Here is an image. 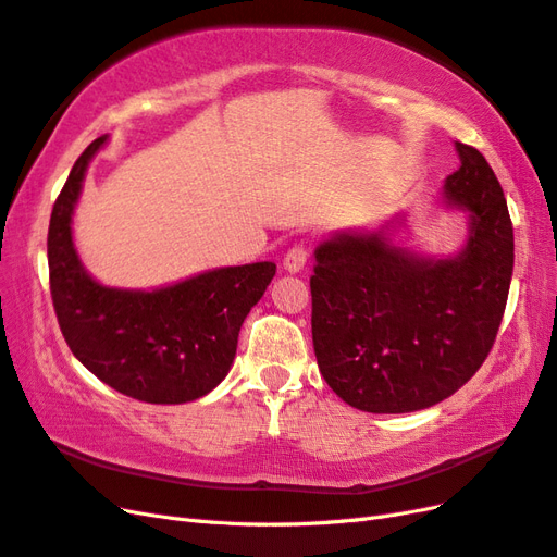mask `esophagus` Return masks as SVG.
<instances>
[{
  "instance_id": "34e87169",
  "label": "esophagus",
  "mask_w": 557,
  "mask_h": 557,
  "mask_svg": "<svg viewBox=\"0 0 557 557\" xmlns=\"http://www.w3.org/2000/svg\"><path fill=\"white\" fill-rule=\"evenodd\" d=\"M307 267V248L305 246H293L283 258V269L290 274H299Z\"/></svg>"
}]
</instances>
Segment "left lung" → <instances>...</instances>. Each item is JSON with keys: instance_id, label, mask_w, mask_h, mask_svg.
I'll list each match as a JSON object with an SVG mask.
<instances>
[{"instance_id": "left-lung-1", "label": "left lung", "mask_w": 557, "mask_h": 557, "mask_svg": "<svg viewBox=\"0 0 557 557\" xmlns=\"http://www.w3.org/2000/svg\"><path fill=\"white\" fill-rule=\"evenodd\" d=\"M441 191L469 222L455 255L400 242L405 215L335 232L313 250L311 335L327 386L351 408L400 414L431 408L487 358L513 276V224L504 189L475 147Z\"/></svg>"}]
</instances>
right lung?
<instances>
[{"instance_id":"right-lung-1","label":"right lung","mask_w":557,"mask_h":557,"mask_svg":"<svg viewBox=\"0 0 557 557\" xmlns=\"http://www.w3.org/2000/svg\"><path fill=\"white\" fill-rule=\"evenodd\" d=\"M74 163L49 224V274L58 325L100 382L143 403L180 405L210 394L234 363L238 330L276 274L274 262L218 267L152 290L114 288L86 272L72 236L88 163Z\"/></svg>"}]
</instances>
